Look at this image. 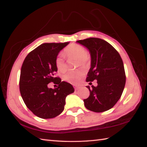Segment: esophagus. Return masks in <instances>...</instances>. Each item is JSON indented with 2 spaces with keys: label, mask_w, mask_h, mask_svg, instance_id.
Returning a JSON list of instances; mask_svg holds the SVG:
<instances>
[{
  "label": "esophagus",
  "mask_w": 147,
  "mask_h": 147,
  "mask_svg": "<svg viewBox=\"0 0 147 147\" xmlns=\"http://www.w3.org/2000/svg\"><path fill=\"white\" fill-rule=\"evenodd\" d=\"M80 88V87L78 86H74V89H75V90H78Z\"/></svg>",
  "instance_id": "1"
}]
</instances>
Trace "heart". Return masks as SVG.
<instances>
[{"mask_svg":"<svg viewBox=\"0 0 147 147\" xmlns=\"http://www.w3.org/2000/svg\"><path fill=\"white\" fill-rule=\"evenodd\" d=\"M64 55L67 58H73L77 59V66L86 67L90 62V55L86 52L83 46L76 43H72L64 50ZM55 65L57 70L61 73H64L67 69L64 58L59 55L55 59ZM85 74V72L82 70L71 71L66 73L63 77L65 82L73 85H78L82 80Z\"/></svg>","mask_w":147,"mask_h":147,"instance_id":"1","label":"heart"}]
</instances>
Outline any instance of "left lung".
<instances>
[{
	"instance_id": "8db88e82",
	"label": "left lung",
	"mask_w": 147,
	"mask_h": 147,
	"mask_svg": "<svg viewBox=\"0 0 147 147\" xmlns=\"http://www.w3.org/2000/svg\"><path fill=\"white\" fill-rule=\"evenodd\" d=\"M88 50L91 67L86 82L97 80V86H86L90 91L84 104L88 110L102 112L114 107L121 98L126 83L123 62L119 54L110 43L98 38L76 42Z\"/></svg>"
}]
</instances>
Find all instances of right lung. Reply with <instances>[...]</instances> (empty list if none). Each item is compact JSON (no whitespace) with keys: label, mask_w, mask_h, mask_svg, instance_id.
Listing matches in <instances>:
<instances>
[{"label":"right lung","mask_w":147,"mask_h":147,"mask_svg":"<svg viewBox=\"0 0 147 147\" xmlns=\"http://www.w3.org/2000/svg\"><path fill=\"white\" fill-rule=\"evenodd\" d=\"M69 42L43 43L30 52L22 65L20 90L26 107L36 116L51 119L64 111L66 96L74 89L70 83L61 82L54 74L57 71L55 59ZM51 82L57 88L48 87Z\"/></svg>","instance_id":"obj_1"}]
</instances>
